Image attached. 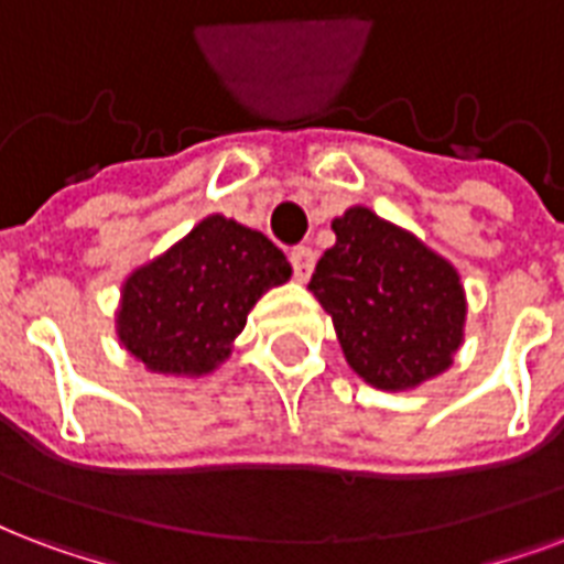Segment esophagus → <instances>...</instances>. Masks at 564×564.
<instances>
[{
	"label": "esophagus",
	"instance_id": "34e87169",
	"mask_svg": "<svg viewBox=\"0 0 564 564\" xmlns=\"http://www.w3.org/2000/svg\"><path fill=\"white\" fill-rule=\"evenodd\" d=\"M290 263H292V274H295V281L304 283L307 278L313 274V265H316V253L311 251V248H295V251L290 253Z\"/></svg>",
	"mask_w": 564,
	"mask_h": 564
}]
</instances>
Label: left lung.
<instances>
[{
  "label": "left lung",
  "mask_w": 564,
  "mask_h": 564,
  "mask_svg": "<svg viewBox=\"0 0 564 564\" xmlns=\"http://www.w3.org/2000/svg\"><path fill=\"white\" fill-rule=\"evenodd\" d=\"M330 230L337 242L322 253L307 290L334 322L346 364L387 393L453 367L467 322L458 269L369 206H349Z\"/></svg>",
  "instance_id": "obj_1"
}]
</instances>
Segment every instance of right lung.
<instances>
[{
    "label": "right lung",
    "instance_id": "obj_1",
    "mask_svg": "<svg viewBox=\"0 0 564 564\" xmlns=\"http://www.w3.org/2000/svg\"><path fill=\"white\" fill-rule=\"evenodd\" d=\"M292 265L260 230L206 215L120 283L115 334L156 376L200 378L221 367L248 313L290 281Z\"/></svg>",
    "mask_w": 564,
    "mask_h": 564
}]
</instances>
